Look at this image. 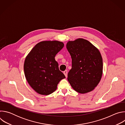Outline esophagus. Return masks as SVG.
<instances>
[{
  "instance_id": "esophagus-1",
  "label": "esophagus",
  "mask_w": 125,
  "mask_h": 125,
  "mask_svg": "<svg viewBox=\"0 0 125 125\" xmlns=\"http://www.w3.org/2000/svg\"><path fill=\"white\" fill-rule=\"evenodd\" d=\"M63 73H64V74L65 75V77L67 78V73H68V72H67V70H65V71H64V72H63Z\"/></svg>"
}]
</instances>
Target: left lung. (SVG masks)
<instances>
[{
    "label": "left lung",
    "mask_w": 125,
    "mask_h": 125,
    "mask_svg": "<svg viewBox=\"0 0 125 125\" xmlns=\"http://www.w3.org/2000/svg\"><path fill=\"white\" fill-rule=\"evenodd\" d=\"M66 47L72 58V69L68 74V82L79 93L92 91L99 83L102 75L103 62L99 51L83 39L68 42Z\"/></svg>",
    "instance_id": "8db88e82"
}]
</instances>
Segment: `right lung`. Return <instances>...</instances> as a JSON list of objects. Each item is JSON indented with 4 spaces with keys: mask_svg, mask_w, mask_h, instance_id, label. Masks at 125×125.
Segmentation results:
<instances>
[{
    "mask_svg": "<svg viewBox=\"0 0 125 125\" xmlns=\"http://www.w3.org/2000/svg\"><path fill=\"white\" fill-rule=\"evenodd\" d=\"M62 42H41L34 46L25 59V75L30 86L38 94L48 95L54 92L57 84L65 78L59 69L55 55L64 47Z\"/></svg>",
    "mask_w": 125,
    "mask_h": 125,
    "instance_id": "1",
    "label": "right lung"
}]
</instances>
